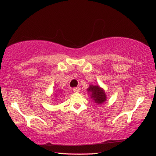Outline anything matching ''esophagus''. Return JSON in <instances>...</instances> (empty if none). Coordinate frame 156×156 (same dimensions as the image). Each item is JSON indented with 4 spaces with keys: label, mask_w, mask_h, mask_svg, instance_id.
<instances>
[{
    "label": "esophagus",
    "mask_w": 156,
    "mask_h": 156,
    "mask_svg": "<svg viewBox=\"0 0 156 156\" xmlns=\"http://www.w3.org/2000/svg\"><path fill=\"white\" fill-rule=\"evenodd\" d=\"M73 90L75 92H79L80 90V89L79 88V87H74V88L73 89Z\"/></svg>",
    "instance_id": "34e87169"
}]
</instances>
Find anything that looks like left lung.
<instances>
[{"label":"left lung","instance_id":"1","mask_svg":"<svg viewBox=\"0 0 156 156\" xmlns=\"http://www.w3.org/2000/svg\"><path fill=\"white\" fill-rule=\"evenodd\" d=\"M87 90L90 94L91 98L94 101V103L101 104L106 100V95H105V92L99 86L91 85L89 89H87Z\"/></svg>","mask_w":156,"mask_h":156}]
</instances>
